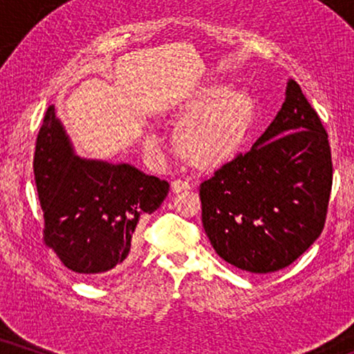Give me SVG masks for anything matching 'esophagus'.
<instances>
[{"label":"esophagus","instance_id":"esophagus-1","mask_svg":"<svg viewBox=\"0 0 354 354\" xmlns=\"http://www.w3.org/2000/svg\"><path fill=\"white\" fill-rule=\"evenodd\" d=\"M193 187V183L190 180H182V178H176L172 182V192L174 193H180L183 190H190Z\"/></svg>","mask_w":354,"mask_h":354}]
</instances>
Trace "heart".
<instances>
[{
	"label": "heart",
	"instance_id": "heart-1",
	"mask_svg": "<svg viewBox=\"0 0 354 354\" xmlns=\"http://www.w3.org/2000/svg\"><path fill=\"white\" fill-rule=\"evenodd\" d=\"M172 111L185 114L177 133L182 153L193 162L212 166L240 148L253 118V103L239 86L205 84L178 93ZM159 142L154 133L145 137V143L151 148Z\"/></svg>",
	"mask_w": 354,
	"mask_h": 354
}]
</instances>
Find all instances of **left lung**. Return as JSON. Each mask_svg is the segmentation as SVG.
Instances as JSON below:
<instances>
[{
	"label": "left lung",
	"mask_w": 354,
	"mask_h": 354,
	"mask_svg": "<svg viewBox=\"0 0 354 354\" xmlns=\"http://www.w3.org/2000/svg\"><path fill=\"white\" fill-rule=\"evenodd\" d=\"M332 190L327 132L297 82L248 153L200 185L203 227L222 259L241 270L287 268L324 229Z\"/></svg>",
	"instance_id": "obj_1"
}]
</instances>
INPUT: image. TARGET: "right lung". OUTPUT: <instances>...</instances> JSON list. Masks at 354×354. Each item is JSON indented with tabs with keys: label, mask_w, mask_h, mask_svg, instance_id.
Listing matches in <instances>:
<instances>
[{
	"label": "right lung",
	"mask_w": 354,
	"mask_h": 354,
	"mask_svg": "<svg viewBox=\"0 0 354 354\" xmlns=\"http://www.w3.org/2000/svg\"><path fill=\"white\" fill-rule=\"evenodd\" d=\"M45 216V241L77 274L106 277L135 253L137 227L166 200L169 183L129 162L82 158L56 115L46 111L33 158Z\"/></svg>",
	"instance_id": "add662e5"
}]
</instances>
